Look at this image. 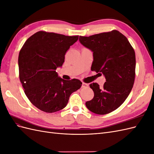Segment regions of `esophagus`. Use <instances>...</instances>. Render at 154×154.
I'll list each match as a JSON object with an SVG mask.
<instances>
[{
    "label": "esophagus",
    "mask_w": 154,
    "mask_h": 154,
    "mask_svg": "<svg viewBox=\"0 0 154 154\" xmlns=\"http://www.w3.org/2000/svg\"><path fill=\"white\" fill-rule=\"evenodd\" d=\"M82 87L83 88H85V87H88V84L87 83H82Z\"/></svg>",
    "instance_id": "34e87169"
}]
</instances>
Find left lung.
<instances>
[{"instance_id":"left-lung-1","label":"left lung","mask_w":154,"mask_h":154,"mask_svg":"<svg viewBox=\"0 0 154 154\" xmlns=\"http://www.w3.org/2000/svg\"><path fill=\"white\" fill-rule=\"evenodd\" d=\"M79 40L93 53L92 71L101 72L106 82L100 88L90 84L94 97L85 103L97 114L111 112L122 105L131 92L135 79L136 54L128 39L117 30L90 36H80Z\"/></svg>"}]
</instances>
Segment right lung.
<instances>
[{
  "label": "right lung",
  "instance_id": "right-lung-1",
  "mask_svg": "<svg viewBox=\"0 0 154 154\" xmlns=\"http://www.w3.org/2000/svg\"><path fill=\"white\" fill-rule=\"evenodd\" d=\"M78 36L38 31L27 39L18 55L20 81L32 105L45 112L63 109L69 97L82 86L77 79L66 80L56 69L61 67L65 54Z\"/></svg>",
  "mask_w": 154,
  "mask_h": 154
}]
</instances>
